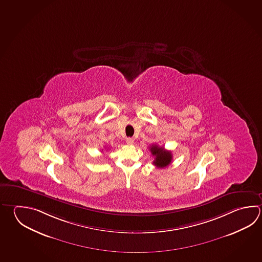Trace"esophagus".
Wrapping results in <instances>:
<instances>
[{"mask_svg": "<svg viewBox=\"0 0 262 262\" xmlns=\"http://www.w3.org/2000/svg\"><path fill=\"white\" fill-rule=\"evenodd\" d=\"M126 143L129 144V145H132V144H134V139L128 137V138L126 139Z\"/></svg>", "mask_w": 262, "mask_h": 262, "instance_id": "obj_1", "label": "esophagus"}]
</instances>
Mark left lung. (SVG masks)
Returning <instances> with one entry per match:
<instances>
[{"instance_id": "1", "label": "left lung", "mask_w": 262, "mask_h": 262, "mask_svg": "<svg viewBox=\"0 0 262 262\" xmlns=\"http://www.w3.org/2000/svg\"><path fill=\"white\" fill-rule=\"evenodd\" d=\"M150 152L155 157L153 164L158 168H163L168 167L171 163L172 154L170 151L165 150L164 147H160L157 144H152L150 146Z\"/></svg>"}]
</instances>
